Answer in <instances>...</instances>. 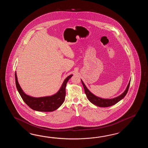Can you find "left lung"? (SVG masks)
<instances>
[{"mask_svg": "<svg viewBox=\"0 0 148 148\" xmlns=\"http://www.w3.org/2000/svg\"><path fill=\"white\" fill-rule=\"evenodd\" d=\"M82 80V84L83 85L84 88L85 94L88 98L89 101H90L91 103L94 104L95 105L99 106V107H110V106H111L112 105L116 104L117 103H118L119 101L122 99L126 95L128 91L130 82H131V80H130L129 82V84L127 85L125 90L124 91L122 94L121 95L119 96L113 98V99H103V98L97 97L94 95L92 94L86 87V86H85L84 83L82 81V80Z\"/></svg>", "mask_w": 148, "mask_h": 148, "instance_id": "obj_1", "label": "left lung"}]
</instances>
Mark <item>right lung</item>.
Here are the masks:
<instances>
[{
	"instance_id": "add662e5",
	"label": "right lung",
	"mask_w": 148,
	"mask_h": 148,
	"mask_svg": "<svg viewBox=\"0 0 148 148\" xmlns=\"http://www.w3.org/2000/svg\"><path fill=\"white\" fill-rule=\"evenodd\" d=\"M15 82L16 88L21 95L23 100L26 104L33 110L40 112H52L56 110L63 104L66 97V87L67 82L73 76L69 75L64 80L60 90L57 94L51 96L43 97H33L25 94L23 91L17 81L16 73H15Z\"/></svg>"
}]
</instances>
